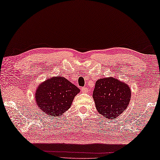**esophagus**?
<instances>
[{
	"label": "esophagus",
	"mask_w": 160,
	"mask_h": 160,
	"mask_svg": "<svg viewBox=\"0 0 160 160\" xmlns=\"http://www.w3.org/2000/svg\"><path fill=\"white\" fill-rule=\"evenodd\" d=\"M82 92H84V93H87V92H88V89H87V87H82Z\"/></svg>",
	"instance_id": "1"
}]
</instances>
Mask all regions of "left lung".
<instances>
[{
	"mask_svg": "<svg viewBox=\"0 0 160 160\" xmlns=\"http://www.w3.org/2000/svg\"><path fill=\"white\" fill-rule=\"evenodd\" d=\"M92 97L98 113L106 119H115L129 105L131 89L117 78H103L96 82Z\"/></svg>",
	"mask_w": 160,
	"mask_h": 160,
	"instance_id": "1",
	"label": "left lung"
}]
</instances>
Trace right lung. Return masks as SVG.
Wrapping results in <instances>:
<instances>
[{
  "label": "right lung",
  "mask_w": 160,
  "mask_h": 160,
  "mask_svg": "<svg viewBox=\"0 0 160 160\" xmlns=\"http://www.w3.org/2000/svg\"><path fill=\"white\" fill-rule=\"evenodd\" d=\"M80 92L77 87L62 76L52 77L39 85L36 102L43 112L58 117L68 110L75 96Z\"/></svg>",
  "instance_id": "1"
}]
</instances>
